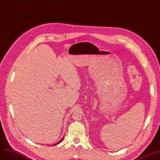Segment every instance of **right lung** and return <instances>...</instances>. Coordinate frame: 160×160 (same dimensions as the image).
<instances>
[{
    "mask_svg": "<svg viewBox=\"0 0 160 160\" xmlns=\"http://www.w3.org/2000/svg\"><path fill=\"white\" fill-rule=\"evenodd\" d=\"M62 139H61V140H60V141H59V142H57V143H55V144H53V145H56V144H58V143H59V142H61V141H62Z\"/></svg>",
    "mask_w": 160,
    "mask_h": 160,
    "instance_id": "right-lung-1",
    "label": "right lung"
}]
</instances>
